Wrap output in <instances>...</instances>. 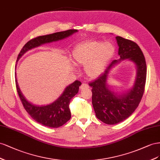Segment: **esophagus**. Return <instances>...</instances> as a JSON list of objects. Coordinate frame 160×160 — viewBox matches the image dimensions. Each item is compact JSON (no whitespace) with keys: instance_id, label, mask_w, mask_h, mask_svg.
<instances>
[{"instance_id":"34e87169","label":"esophagus","mask_w":160,"mask_h":160,"mask_svg":"<svg viewBox=\"0 0 160 160\" xmlns=\"http://www.w3.org/2000/svg\"><path fill=\"white\" fill-rule=\"evenodd\" d=\"M89 88L88 85H87L86 84L83 83V84H82V85L80 86V90H83V89H85V88Z\"/></svg>"}]
</instances>
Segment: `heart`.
<instances>
[{"label":"heart","instance_id":"b5f03b06","mask_svg":"<svg viewBox=\"0 0 160 160\" xmlns=\"http://www.w3.org/2000/svg\"><path fill=\"white\" fill-rule=\"evenodd\" d=\"M115 52V48L111 42L91 40L76 46L71 60L74 66L84 67L86 76L94 79L102 74Z\"/></svg>","mask_w":160,"mask_h":160}]
</instances>
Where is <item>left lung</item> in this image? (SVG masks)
<instances>
[{
    "label": "left lung",
    "instance_id": "1",
    "mask_svg": "<svg viewBox=\"0 0 160 160\" xmlns=\"http://www.w3.org/2000/svg\"><path fill=\"white\" fill-rule=\"evenodd\" d=\"M119 59L113 60L98 78L90 83L92 86V103L96 116L107 125H115L128 118L138 107L144 92L147 66L139 45L131 40L117 36ZM127 59L136 68L133 86L125 92H116L108 84L109 73L112 67Z\"/></svg>",
    "mask_w": 160,
    "mask_h": 160
}]
</instances>
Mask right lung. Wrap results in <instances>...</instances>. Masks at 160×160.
Instances as JSON below:
<instances>
[{
  "label": "right lung",
  "mask_w": 160,
  "mask_h": 160,
  "mask_svg": "<svg viewBox=\"0 0 160 160\" xmlns=\"http://www.w3.org/2000/svg\"><path fill=\"white\" fill-rule=\"evenodd\" d=\"M78 31L70 29L65 31L57 32L52 34L39 36L29 41L21 50L17 57V62L23 55L29 50L38 48L45 43L62 40L70 37ZM17 65V64H16ZM15 82L17 92L27 112L33 119L43 126L50 128H58L69 121L71 118V112L69 108L71 99L78 92L81 82L76 80L71 84L67 86L62 94L52 103L44 105H38L31 102L27 100L21 92L18 84L15 72Z\"/></svg>",
  "instance_id": "right-lung-1"
}]
</instances>
